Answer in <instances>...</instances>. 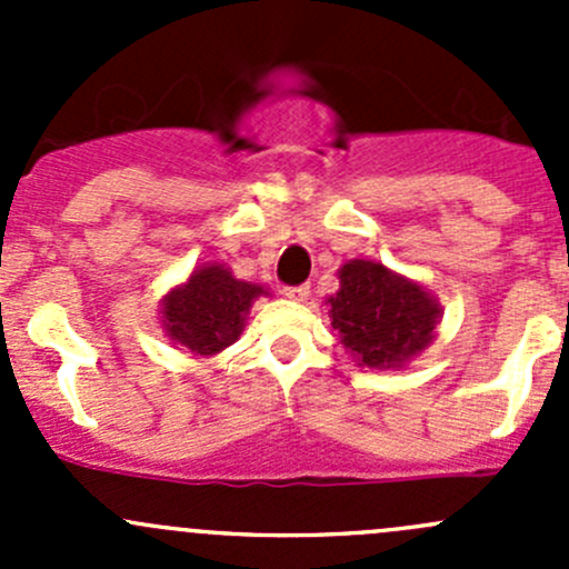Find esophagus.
Here are the masks:
<instances>
[{"instance_id": "1", "label": "esophagus", "mask_w": 569, "mask_h": 569, "mask_svg": "<svg viewBox=\"0 0 569 569\" xmlns=\"http://www.w3.org/2000/svg\"><path fill=\"white\" fill-rule=\"evenodd\" d=\"M283 297H289V300H295V302H302V300H308V297H311V286H308V283L286 286Z\"/></svg>"}]
</instances>
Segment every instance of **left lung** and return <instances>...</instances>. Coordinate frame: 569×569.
<instances>
[{"label": "left lung", "mask_w": 569, "mask_h": 569, "mask_svg": "<svg viewBox=\"0 0 569 569\" xmlns=\"http://www.w3.org/2000/svg\"><path fill=\"white\" fill-rule=\"evenodd\" d=\"M341 289L327 300L332 327L360 366L401 369L432 343L440 302L416 280L355 258L338 269Z\"/></svg>", "instance_id": "8db88e82"}]
</instances>
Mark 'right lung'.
<instances>
[{
    "label": "right lung",
    "instance_id": "obj_1",
    "mask_svg": "<svg viewBox=\"0 0 569 569\" xmlns=\"http://www.w3.org/2000/svg\"><path fill=\"white\" fill-rule=\"evenodd\" d=\"M261 295H267L263 286L237 280L222 263H206L164 297L162 327L170 341L209 358L242 336L244 317Z\"/></svg>",
    "mask_w": 569,
    "mask_h": 569
}]
</instances>
